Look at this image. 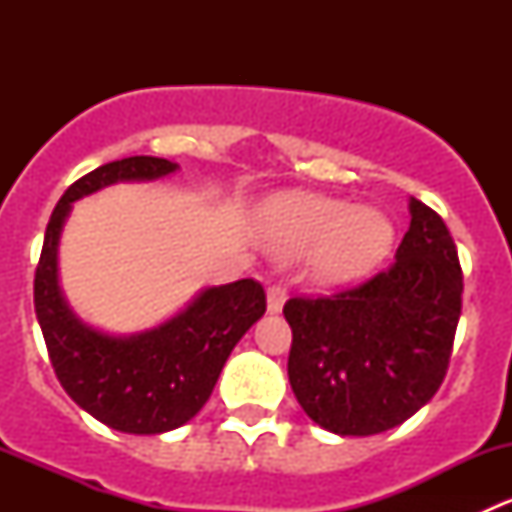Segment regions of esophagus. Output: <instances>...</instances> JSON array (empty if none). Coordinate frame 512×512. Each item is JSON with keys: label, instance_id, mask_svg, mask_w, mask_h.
I'll list each match as a JSON object with an SVG mask.
<instances>
[{"label": "esophagus", "instance_id": "esophagus-1", "mask_svg": "<svg viewBox=\"0 0 512 512\" xmlns=\"http://www.w3.org/2000/svg\"><path fill=\"white\" fill-rule=\"evenodd\" d=\"M287 294H289V289L285 285L267 287V309H270V312H280L282 304L287 302Z\"/></svg>", "mask_w": 512, "mask_h": 512}]
</instances>
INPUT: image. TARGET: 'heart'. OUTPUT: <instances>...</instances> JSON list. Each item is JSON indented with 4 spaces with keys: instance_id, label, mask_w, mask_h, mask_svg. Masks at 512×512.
I'll use <instances>...</instances> for the list:
<instances>
[{
    "instance_id": "heart-1",
    "label": "heart",
    "mask_w": 512,
    "mask_h": 512,
    "mask_svg": "<svg viewBox=\"0 0 512 512\" xmlns=\"http://www.w3.org/2000/svg\"><path fill=\"white\" fill-rule=\"evenodd\" d=\"M265 225L280 250H314V270L332 282L366 275L394 245V227L379 210L319 195L275 200L267 208Z\"/></svg>"
}]
</instances>
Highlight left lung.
Instances as JSON below:
<instances>
[{
	"label": "left lung",
	"instance_id": "8db88e82",
	"mask_svg": "<svg viewBox=\"0 0 512 512\" xmlns=\"http://www.w3.org/2000/svg\"><path fill=\"white\" fill-rule=\"evenodd\" d=\"M461 292L451 232L411 198V225L389 267L285 302L287 374L304 414L339 436H374L414 416L448 371Z\"/></svg>",
	"mask_w": 512,
	"mask_h": 512
}]
</instances>
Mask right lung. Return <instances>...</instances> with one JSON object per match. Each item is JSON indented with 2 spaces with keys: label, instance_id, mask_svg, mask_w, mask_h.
<instances>
[{
  "label": "right lung",
  "instance_id": "obj_1",
  "mask_svg": "<svg viewBox=\"0 0 512 512\" xmlns=\"http://www.w3.org/2000/svg\"><path fill=\"white\" fill-rule=\"evenodd\" d=\"M178 168L131 156L98 165L66 188L46 225L34 272V309L56 379L84 411L123 433L153 436L190 421L213 394L227 356L265 314L257 280L205 289L183 314L153 332L108 337L71 314L56 285V242L71 203L116 180H153Z\"/></svg>",
  "mask_w": 512,
  "mask_h": 512
}]
</instances>
